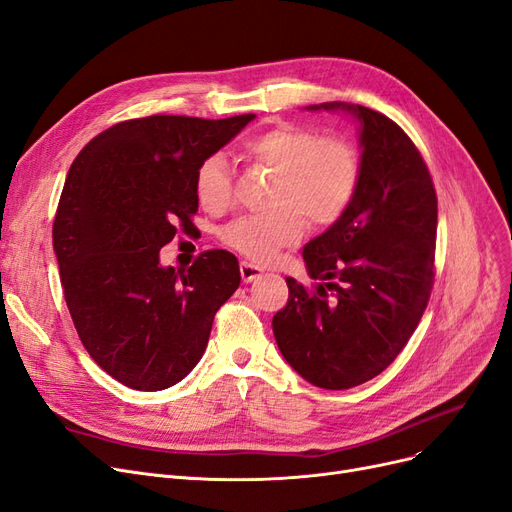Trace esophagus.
I'll list each match as a JSON object with an SVG mask.
<instances>
[{"mask_svg":"<svg viewBox=\"0 0 512 512\" xmlns=\"http://www.w3.org/2000/svg\"><path fill=\"white\" fill-rule=\"evenodd\" d=\"M263 274V268H259L253 261H240V276L244 282H253Z\"/></svg>","mask_w":512,"mask_h":512,"instance_id":"obj_1","label":"esophagus"}]
</instances>
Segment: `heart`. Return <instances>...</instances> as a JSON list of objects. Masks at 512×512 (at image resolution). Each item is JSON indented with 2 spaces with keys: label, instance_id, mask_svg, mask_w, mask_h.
<instances>
[{
  "label": "heart",
  "instance_id": "1",
  "mask_svg": "<svg viewBox=\"0 0 512 512\" xmlns=\"http://www.w3.org/2000/svg\"><path fill=\"white\" fill-rule=\"evenodd\" d=\"M251 163L278 173L270 196V213L244 215L219 232L228 249L253 261H270L280 249L295 244L307 219L332 226L349 211L362 182L360 152L347 140L324 138L318 131L278 125L244 142ZM196 196L213 215L234 201L228 161L211 154L196 171Z\"/></svg>",
  "mask_w": 512,
  "mask_h": 512
}]
</instances>
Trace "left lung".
<instances>
[{
  "label": "left lung",
  "instance_id": "1",
  "mask_svg": "<svg viewBox=\"0 0 512 512\" xmlns=\"http://www.w3.org/2000/svg\"><path fill=\"white\" fill-rule=\"evenodd\" d=\"M360 121L362 182L349 211L303 249L314 288L286 278L276 343L305 381L351 389L381 374L425 314L435 278L437 194L406 131L372 108L324 102Z\"/></svg>",
  "mask_w": 512,
  "mask_h": 512
}]
</instances>
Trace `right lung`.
Segmentation results:
<instances>
[{
	"mask_svg": "<svg viewBox=\"0 0 512 512\" xmlns=\"http://www.w3.org/2000/svg\"><path fill=\"white\" fill-rule=\"evenodd\" d=\"M253 119L121 121L87 142L66 175L52 228L66 307L92 360L125 387L180 383L240 284L228 251H205L186 272L163 268L159 251L194 226L198 165Z\"/></svg>",
	"mask_w": 512,
	"mask_h": 512,
	"instance_id": "obj_1",
	"label": "right lung"
}]
</instances>
